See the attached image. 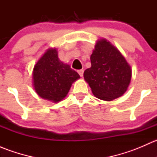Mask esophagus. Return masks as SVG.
<instances>
[{"label":"esophagus","mask_w":157,"mask_h":157,"mask_svg":"<svg viewBox=\"0 0 157 157\" xmlns=\"http://www.w3.org/2000/svg\"><path fill=\"white\" fill-rule=\"evenodd\" d=\"M77 72H78V74H80V77H83V69H81V70H79L78 71H77Z\"/></svg>","instance_id":"esophagus-1"}]
</instances>
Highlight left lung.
<instances>
[{"label":"left lung","mask_w":157,"mask_h":157,"mask_svg":"<svg viewBox=\"0 0 157 157\" xmlns=\"http://www.w3.org/2000/svg\"><path fill=\"white\" fill-rule=\"evenodd\" d=\"M90 61L91 67L84 71L83 77L96 98L112 101L127 91L132 76L131 67L109 41L97 40Z\"/></svg>","instance_id":"8db88e82"}]
</instances>
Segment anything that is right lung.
<instances>
[{
  "label": "right lung",
  "mask_w": 157,
  "mask_h": 157,
  "mask_svg": "<svg viewBox=\"0 0 157 157\" xmlns=\"http://www.w3.org/2000/svg\"><path fill=\"white\" fill-rule=\"evenodd\" d=\"M32 78L36 93L56 103L66 97L80 75L69 64L60 61L57 48H49L35 64Z\"/></svg>",
  "instance_id": "1"
}]
</instances>
